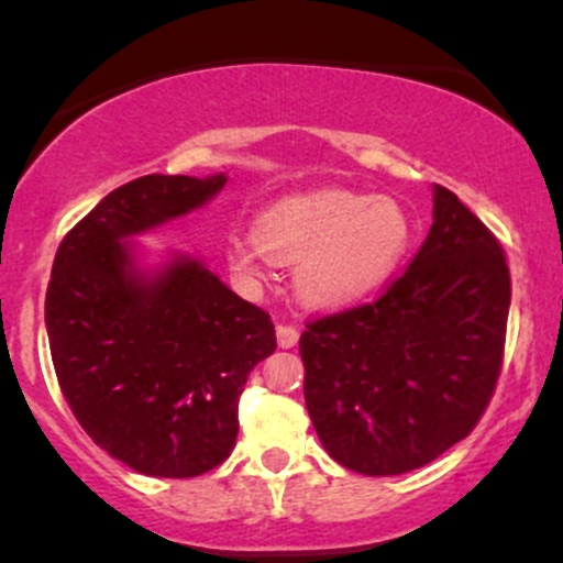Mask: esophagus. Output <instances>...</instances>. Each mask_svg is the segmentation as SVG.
<instances>
[{
	"mask_svg": "<svg viewBox=\"0 0 563 563\" xmlns=\"http://www.w3.org/2000/svg\"><path fill=\"white\" fill-rule=\"evenodd\" d=\"M296 341H299V328L288 325V322H280V325H277V344L283 349H290L296 346Z\"/></svg>",
	"mask_w": 563,
	"mask_h": 563,
	"instance_id": "esophagus-1",
	"label": "esophagus"
}]
</instances>
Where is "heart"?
I'll return each mask as SVG.
<instances>
[{"label": "heart", "mask_w": 563, "mask_h": 563, "mask_svg": "<svg viewBox=\"0 0 563 563\" xmlns=\"http://www.w3.org/2000/svg\"><path fill=\"white\" fill-rule=\"evenodd\" d=\"M412 219L399 200L322 190L277 200L260 230L232 232V273L262 280L273 262L296 264V290L312 307H344L371 294L405 260Z\"/></svg>", "instance_id": "b5f03b06"}]
</instances>
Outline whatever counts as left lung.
Returning a JSON list of instances; mask_svg holds the SVG:
<instances>
[{
    "label": "left lung",
    "instance_id": "left-lung-1",
    "mask_svg": "<svg viewBox=\"0 0 563 563\" xmlns=\"http://www.w3.org/2000/svg\"><path fill=\"white\" fill-rule=\"evenodd\" d=\"M510 273L448 187L416 260L378 299L307 322L303 402L322 448L365 476L421 468L466 439L503 367Z\"/></svg>",
    "mask_w": 563,
    "mask_h": 563
}]
</instances>
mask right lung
<instances>
[{
	"instance_id": "obj_1",
	"label": "right lung",
	"mask_w": 563,
	"mask_h": 563,
	"mask_svg": "<svg viewBox=\"0 0 563 563\" xmlns=\"http://www.w3.org/2000/svg\"><path fill=\"white\" fill-rule=\"evenodd\" d=\"M228 177L147 174L115 187L55 254L44 299L49 352L81 429L145 476L190 479L235 448L238 399L275 352L264 309L196 260L134 267L129 235L190 214Z\"/></svg>"
}]
</instances>
